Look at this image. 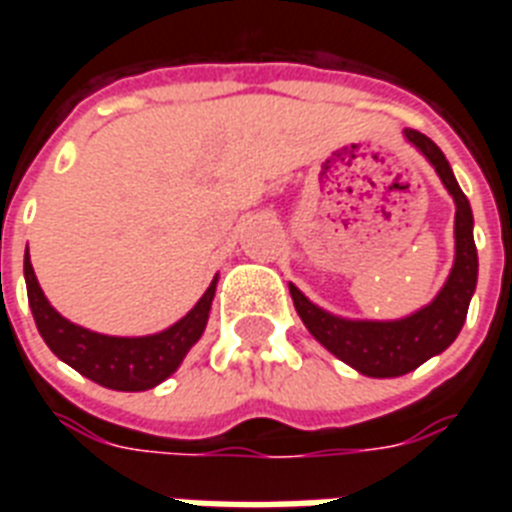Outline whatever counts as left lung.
<instances>
[{
  "label": "left lung",
  "mask_w": 512,
  "mask_h": 512,
  "mask_svg": "<svg viewBox=\"0 0 512 512\" xmlns=\"http://www.w3.org/2000/svg\"><path fill=\"white\" fill-rule=\"evenodd\" d=\"M406 138L428 156V162L436 167L441 183L446 185V191L452 193L454 204H457V215H454L457 257H454L452 273L436 300L428 308L401 321H345L316 308L300 289L289 284V295L295 300L297 313L308 332L329 353H335L340 361L350 364L366 377H401V374L425 364L430 356L449 348L468 319V305L478 279L473 212H470L465 193L454 180L452 167L428 135L406 130Z\"/></svg>",
  "instance_id": "left-lung-1"
}]
</instances>
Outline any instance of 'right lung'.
<instances>
[{
	"mask_svg": "<svg viewBox=\"0 0 512 512\" xmlns=\"http://www.w3.org/2000/svg\"><path fill=\"white\" fill-rule=\"evenodd\" d=\"M23 273H26L28 305H31L36 329L47 342V348L60 361L74 366L87 380L111 390H148L167 380L207 327L217 284L212 281L199 303L193 305L175 327L164 329L159 335L108 337L76 327L47 303L34 276V268H31V260H28V249L26 260H23Z\"/></svg>",
	"mask_w": 512,
	"mask_h": 512,
	"instance_id": "1",
	"label": "right lung"
}]
</instances>
